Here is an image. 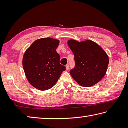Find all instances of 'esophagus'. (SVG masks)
Listing matches in <instances>:
<instances>
[{
  "instance_id": "esophagus-1",
  "label": "esophagus",
  "mask_w": 128,
  "mask_h": 128,
  "mask_svg": "<svg viewBox=\"0 0 128 128\" xmlns=\"http://www.w3.org/2000/svg\"><path fill=\"white\" fill-rule=\"evenodd\" d=\"M66 70H69V64H66Z\"/></svg>"
}]
</instances>
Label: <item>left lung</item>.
I'll use <instances>...</instances> for the list:
<instances>
[{"label":"left lung","mask_w":128,"mask_h":128,"mask_svg":"<svg viewBox=\"0 0 128 128\" xmlns=\"http://www.w3.org/2000/svg\"><path fill=\"white\" fill-rule=\"evenodd\" d=\"M68 44L74 55L75 66L70 74L80 85L90 87L106 74L109 59L100 46L91 40L82 42L70 40Z\"/></svg>","instance_id":"obj_1"}]
</instances>
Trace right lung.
<instances>
[{
    "instance_id": "right-lung-1",
    "label": "right lung",
    "mask_w": 128,
    "mask_h": 128,
    "mask_svg": "<svg viewBox=\"0 0 128 128\" xmlns=\"http://www.w3.org/2000/svg\"><path fill=\"white\" fill-rule=\"evenodd\" d=\"M59 40L51 38L36 40L23 56L24 70L28 81L40 90L50 89L55 85L66 66L60 64L56 52Z\"/></svg>"
}]
</instances>
